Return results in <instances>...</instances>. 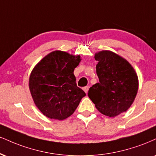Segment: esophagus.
Masks as SVG:
<instances>
[{"instance_id":"34e87169","label":"esophagus","mask_w":156,"mask_h":156,"mask_svg":"<svg viewBox=\"0 0 156 156\" xmlns=\"http://www.w3.org/2000/svg\"><path fill=\"white\" fill-rule=\"evenodd\" d=\"M83 91H85V92L87 94L88 93V91H89V86H85V87L83 88Z\"/></svg>"}]
</instances>
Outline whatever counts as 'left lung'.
<instances>
[{"mask_svg": "<svg viewBox=\"0 0 156 156\" xmlns=\"http://www.w3.org/2000/svg\"><path fill=\"white\" fill-rule=\"evenodd\" d=\"M99 82L90 88L88 96L103 115L115 117L134 102L138 91V77L127 60L110 51L95 54Z\"/></svg>", "mask_w": 156, "mask_h": 156, "instance_id": "obj_1", "label": "left lung"}]
</instances>
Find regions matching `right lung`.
I'll return each mask as SVG.
<instances>
[{
    "label": "right lung",
    "mask_w": 156,
    "mask_h": 156,
    "mask_svg": "<svg viewBox=\"0 0 156 156\" xmlns=\"http://www.w3.org/2000/svg\"><path fill=\"white\" fill-rule=\"evenodd\" d=\"M80 60V55L54 51L43 58L32 70L30 91L35 105L46 117L59 121L67 119L86 96L77 86L73 73Z\"/></svg>",
    "instance_id": "1"
}]
</instances>
